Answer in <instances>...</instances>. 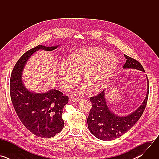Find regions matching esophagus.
<instances>
[{
	"label": "esophagus",
	"instance_id": "esophagus-1",
	"mask_svg": "<svg viewBox=\"0 0 159 159\" xmlns=\"http://www.w3.org/2000/svg\"><path fill=\"white\" fill-rule=\"evenodd\" d=\"M79 100H80L79 98H76L73 96L69 97V102H78Z\"/></svg>",
	"mask_w": 159,
	"mask_h": 159
}]
</instances>
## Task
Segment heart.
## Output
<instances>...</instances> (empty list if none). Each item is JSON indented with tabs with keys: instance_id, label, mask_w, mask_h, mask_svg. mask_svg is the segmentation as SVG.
I'll use <instances>...</instances> for the list:
<instances>
[{
	"instance_id": "obj_1",
	"label": "heart",
	"mask_w": 159,
	"mask_h": 159,
	"mask_svg": "<svg viewBox=\"0 0 159 159\" xmlns=\"http://www.w3.org/2000/svg\"><path fill=\"white\" fill-rule=\"evenodd\" d=\"M117 55L99 47L77 50L68 57L58 70V78L65 89L73 87L80 79L85 84L79 86L75 94L85 95L89 89L92 92L101 90L111 77L118 66Z\"/></svg>"
}]
</instances>
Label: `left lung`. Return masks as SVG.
I'll list each match as a JSON object with an SVG mask.
<instances>
[{
	"label": "left lung",
	"instance_id": "1",
	"mask_svg": "<svg viewBox=\"0 0 159 159\" xmlns=\"http://www.w3.org/2000/svg\"><path fill=\"white\" fill-rule=\"evenodd\" d=\"M124 56L126 59L123 65L124 69H136L145 72L143 67L138 61L126 55ZM147 92L143 102L137 109L125 116H118L109 109L105 98V90L90 98L93 107L87 118L90 132L98 139L107 141L118 139L129 130L140 118L145 109L149 93L147 76Z\"/></svg>",
	"mask_w": 159,
	"mask_h": 159
}]
</instances>
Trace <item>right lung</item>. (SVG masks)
I'll return each instance as SVG.
<instances>
[{
	"mask_svg": "<svg viewBox=\"0 0 159 159\" xmlns=\"http://www.w3.org/2000/svg\"><path fill=\"white\" fill-rule=\"evenodd\" d=\"M58 46L39 44L28 50L18 60L11 76V98L19 120L30 131L43 139L53 137L63 128L61 115L65 105L69 102V97L56 89L43 93L30 91L22 82V73L34 53L40 50L53 51Z\"/></svg>",
	"mask_w": 159,
	"mask_h": 159,
	"instance_id": "right-lung-1",
	"label": "right lung"
}]
</instances>
